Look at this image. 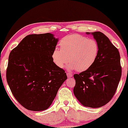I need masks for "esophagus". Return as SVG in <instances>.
I'll return each mask as SVG.
<instances>
[{"mask_svg":"<svg viewBox=\"0 0 128 128\" xmlns=\"http://www.w3.org/2000/svg\"><path fill=\"white\" fill-rule=\"evenodd\" d=\"M67 76L68 78H71V77L73 76V74L70 73H67Z\"/></svg>","mask_w":128,"mask_h":128,"instance_id":"1","label":"esophagus"}]
</instances>
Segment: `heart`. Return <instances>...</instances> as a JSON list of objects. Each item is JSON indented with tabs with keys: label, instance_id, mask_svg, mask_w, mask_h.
Returning a JSON list of instances; mask_svg holds the SVG:
<instances>
[{
	"label": "heart",
	"instance_id": "1",
	"mask_svg": "<svg viewBox=\"0 0 128 128\" xmlns=\"http://www.w3.org/2000/svg\"><path fill=\"white\" fill-rule=\"evenodd\" d=\"M60 50L52 53V59L58 67L63 68L68 63L70 69L78 72H84L95 63L99 52V46L93 39H87L79 34L67 36L60 41Z\"/></svg>",
	"mask_w": 128,
	"mask_h": 128
}]
</instances>
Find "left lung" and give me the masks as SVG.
Returning <instances> with one entry per match:
<instances>
[{"instance_id":"left-lung-1","label":"left lung","mask_w":128,"mask_h":128,"mask_svg":"<svg viewBox=\"0 0 128 128\" xmlns=\"http://www.w3.org/2000/svg\"><path fill=\"white\" fill-rule=\"evenodd\" d=\"M92 34L99 46L97 58L90 69L74 74L76 84L73 92L83 106L99 108L114 96L121 78L122 68L120 52L109 38L100 31Z\"/></svg>"}]
</instances>
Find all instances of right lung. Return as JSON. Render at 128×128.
<instances>
[{
	"instance_id": "add662e5",
	"label": "right lung",
	"mask_w": 128,
	"mask_h": 128,
	"mask_svg": "<svg viewBox=\"0 0 128 128\" xmlns=\"http://www.w3.org/2000/svg\"><path fill=\"white\" fill-rule=\"evenodd\" d=\"M58 40L50 33L26 36L10 52L6 79L16 100L34 111L50 107L67 79L52 59Z\"/></svg>"
}]
</instances>
